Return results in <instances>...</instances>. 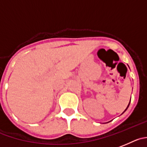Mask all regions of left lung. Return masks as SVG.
<instances>
[{
  "label": "left lung",
  "instance_id": "8db88e82",
  "mask_svg": "<svg viewBox=\"0 0 147 147\" xmlns=\"http://www.w3.org/2000/svg\"><path fill=\"white\" fill-rule=\"evenodd\" d=\"M128 106H129V105H128ZM128 106H127V107H128ZM127 108H126V109H127ZM126 109H125V111H126Z\"/></svg>",
  "mask_w": 147,
  "mask_h": 147
}]
</instances>
